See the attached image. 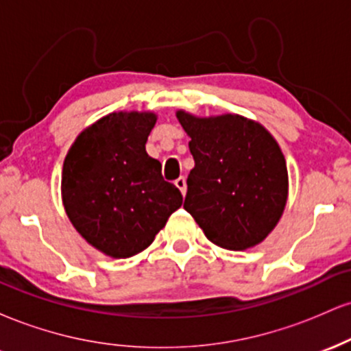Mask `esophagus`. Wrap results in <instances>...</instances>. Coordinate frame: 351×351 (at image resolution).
<instances>
[{
    "label": "esophagus",
    "mask_w": 351,
    "mask_h": 351,
    "mask_svg": "<svg viewBox=\"0 0 351 351\" xmlns=\"http://www.w3.org/2000/svg\"><path fill=\"white\" fill-rule=\"evenodd\" d=\"M175 186L180 189L181 195H186V180H184V176H180L178 180H175Z\"/></svg>",
    "instance_id": "1"
}]
</instances>
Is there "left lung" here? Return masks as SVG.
<instances>
[{
  "label": "left lung",
  "mask_w": 351,
  "mask_h": 351,
  "mask_svg": "<svg viewBox=\"0 0 351 351\" xmlns=\"http://www.w3.org/2000/svg\"><path fill=\"white\" fill-rule=\"evenodd\" d=\"M195 168L183 208L211 243L254 247L272 232L287 204L284 153L264 125L237 114L196 117L176 110Z\"/></svg>",
  "instance_id": "8db88e82"
}]
</instances>
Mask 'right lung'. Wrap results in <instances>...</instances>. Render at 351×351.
I'll return each mask as SVG.
<instances>
[{"mask_svg": "<svg viewBox=\"0 0 351 351\" xmlns=\"http://www.w3.org/2000/svg\"><path fill=\"white\" fill-rule=\"evenodd\" d=\"M153 112H114L88 125L67 152L62 204L72 226L92 247L127 259L153 243L183 203L145 150Z\"/></svg>", "mask_w": 351, "mask_h": 351, "instance_id": "obj_1", "label": "right lung"}]
</instances>
